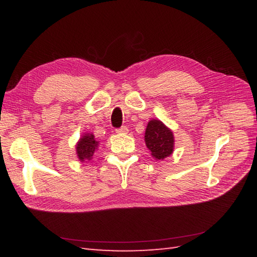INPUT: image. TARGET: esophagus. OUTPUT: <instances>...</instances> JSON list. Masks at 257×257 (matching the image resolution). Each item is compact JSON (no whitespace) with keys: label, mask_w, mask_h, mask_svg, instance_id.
I'll return each mask as SVG.
<instances>
[{"label":"esophagus","mask_w":257,"mask_h":257,"mask_svg":"<svg viewBox=\"0 0 257 257\" xmlns=\"http://www.w3.org/2000/svg\"><path fill=\"white\" fill-rule=\"evenodd\" d=\"M116 133L117 134H127L128 133V128L125 127V125H122V127L116 129Z\"/></svg>","instance_id":"obj_1"}]
</instances>
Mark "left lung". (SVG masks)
<instances>
[{
	"instance_id": "1",
	"label": "left lung",
	"mask_w": 257,
	"mask_h": 257,
	"mask_svg": "<svg viewBox=\"0 0 257 257\" xmlns=\"http://www.w3.org/2000/svg\"><path fill=\"white\" fill-rule=\"evenodd\" d=\"M145 141L148 148L158 160H163L173 151V134L160 120H150L146 129Z\"/></svg>"
}]
</instances>
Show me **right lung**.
<instances>
[{"label": "right lung", "mask_w": 257, "mask_h": 257, "mask_svg": "<svg viewBox=\"0 0 257 257\" xmlns=\"http://www.w3.org/2000/svg\"><path fill=\"white\" fill-rule=\"evenodd\" d=\"M97 141L94 139V135H85L78 141L76 150H77V156L80 161L90 160L97 148Z\"/></svg>", "instance_id": "1"}]
</instances>
